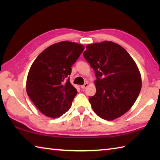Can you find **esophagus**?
Returning a JSON list of instances; mask_svg holds the SVG:
<instances>
[{
	"label": "esophagus",
	"mask_w": 160,
	"mask_h": 160,
	"mask_svg": "<svg viewBox=\"0 0 160 160\" xmlns=\"http://www.w3.org/2000/svg\"><path fill=\"white\" fill-rule=\"evenodd\" d=\"M88 86H89V84H88L87 82H86V83H84L83 85L81 86V88H82V89H87V88L88 87Z\"/></svg>",
	"instance_id": "obj_1"
}]
</instances>
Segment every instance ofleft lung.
Wrapping results in <instances>:
<instances>
[{"label": "left lung", "mask_w": 160, "mask_h": 160, "mask_svg": "<svg viewBox=\"0 0 160 160\" xmlns=\"http://www.w3.org/2000/svg\"><path fill=\"white\" fill-rule=\"evenodd\" d=\"M83 56L96 77V93L89 100L98 116L113 120L130 109L140 94L141 75L123 47L111 41L89 44Z\"/></svg>", "instance_id": "1"}]
</instances>
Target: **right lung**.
<instances>
[{
	"mask_svg": "<svg viewBox=\"0 0 160 160\" xmlns=\"http://www.w3.org/2000/svg\"><path fill=\"white\" fill-rule=\"evenodd\" d=\"M84 49L76 42H60L47 47L33 62L27 78V93L46 116L58 118L70 108L77 90L69 76Z\"/></svg>",
	"mask_w": 160,
	"mask_h": 160,
	"instance_id": "add662e5",
	"label": "right lung"
}]
</instances>
